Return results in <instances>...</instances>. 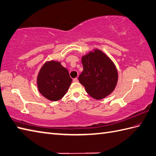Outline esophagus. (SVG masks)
I'll list each match as a JSON object with an SVG mask.
<instances>
[{"mask_svg":"<svg viewBox=\"0 0 156 156\" xmlns=\"http://www.w3.org/2000/svg\"><path fill=\"white\" fill-rule=\"evenodd\" d=\"M73 82H75V83H77V82H78V79L77 78H75V79H73Z\"/></svg>","mask_w":156,"mask_h":156,"instance_id":"34e87169","label":"esophagus"}]
</instances>
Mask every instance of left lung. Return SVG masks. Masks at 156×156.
<instances>
[{
	"label": "left lung",
	"mask_w": 156,
	"mask_h": 156,
	"mask_svg": "<svg viewBox=\"0 0 156 156\" xmlns=\"http://www.w3.org/2000/svg\"><path fill=\"white\" fill-rule=\"evenodd\" d=\"M83 71L79 81L88 94L95 99H102L115 89L118 73L113 61L101 50L94 49L81 58Z\"/></svg>",
	"instance_id": "obj_1"
}]
</instances>
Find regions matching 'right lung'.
<instances>
[{
	"label": "right lung",
	"mask_w": 156,
	"mask_h": 156,
	"mask_svg": "<svg viewBox=\"0 0 156 156\" xmlns=\"http://www.w3.org/2000/svg\"><path fill=\"white\" fill-rule=\"evenodd\" d=\"M72 82L66 68L60 62L47 61L41 68L37 76V87L41 94L50 101L61 99Z\"/></svg>",
	"instance_id": "right-lung-1"
}]
</instances>
